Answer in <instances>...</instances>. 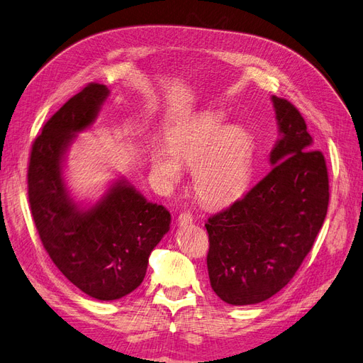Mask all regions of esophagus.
Returning a JSON list of instances; mask_svg holds the SVG:
<instances>
[{
	"mask_svg": "<svg viewBox=\"0 0 363 363\" xmlns=\"http://www.w3.org/2000/svg\"><path fill=\"white\" fill-rule=\"evenodd\" d=\"M192 221H194V216H192V213H189V212H183V213H180V216H179V224H180V225H188V224H192Z\"/></svg>",
	"mask_w": 363,
	"mask_h": 363,
	"instance_id": "34e87169",
	"label": "esophagus"
}]
</instances>
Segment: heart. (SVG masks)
<instances>
[{"mask_svg":"<svg viewBox=\"0 0 363 363\" xmlns=\"http://www.w3.org/2000/svg\"><path fill=\"white\" fill-rule=\"evenodd\" d=\"M256 142L248 130L230 125L212 111L191 116L156 150L152 169L164 186L180 183L183 167L194 169V188L204 203L219 204L242 192L252 175Z\"/></svg>","mask_w":363,"mask_h":363,"instance_id":"b5f03b06","label":"heart"}]
</instances>
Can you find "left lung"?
Instances as JSON below:
<instances>
[{
  "mask_svg": "<svg viewBox=\"0 0 363 363\" xmlns=\"http://www.w3.org/2000/svg\"><path fill=\"white\" fill-rule=\"evenodd\" d=\"M280 138L271 171L242 199L208 218L211 286L233 306L262 303L283 289L311 251L327 215L328 174L301 113L271 96Z\"/></svg>",
  "mask_w": 363,
  "mask_h": 363,
  "instance_id": "left-lung-1",
  "label": "left lung"
}]
</instances>
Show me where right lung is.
I'll list each match as a JSON object with an SVG mask.
<instances>
[{"label":"right lung","mask_w":363,"mask_h":363,"mask_svg":"<svg viewBox=\"0 0 363 363\" xmlns=\"http://www.w3.org/2000/svg\"><path fill=\"white\" fill-rule=\"evenodd\" d=\"M108 94L104 84L91 83L65 103L33 142L28 164V201L43 248L65 277L101 301L139 286L171 224L167 208L124 177L95 204L71 196L63 177L67 152L77 135L92 127Z\"/></svg>","instance_id":"obj_1"}]
</instances>
